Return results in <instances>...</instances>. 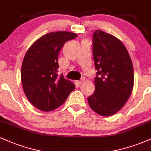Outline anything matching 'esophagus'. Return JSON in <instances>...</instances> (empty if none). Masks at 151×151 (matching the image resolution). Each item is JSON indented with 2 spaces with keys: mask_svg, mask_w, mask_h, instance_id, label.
Here are the masks:
<instances>
[{
  "mask_svg": "<svg viewBox=\"0 0 151 151\" xmlns=\"http://www.w3.org/2000/svg\"><path fill=\"white\" fill-rule=\"evenodd\" d=\"M76 82H77V84H78V85H81V84H82L83 80H79V81H76Z\"/></svg>",
  "mask_w": 151,
  "mask_h": 151,
  "instance_id": "esophagus-1",
  "label": "esophagus"
}]
</instances>
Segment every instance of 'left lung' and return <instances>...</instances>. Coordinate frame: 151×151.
Wrapping results in <instances>:
<instances>
[{
  "instance_id": "8db88e82",
  "label": "left lung",
  "mask_w": 151,
  "mask_h": 151,
  "mask_svg": "<svg viewBox=\"0 0 151 151\" xmlns=\"http://www.w3.org/2000/svg\"><path fill=\"white\" fill-rule=\"evenodd\" d=\"M92 51L95 91L89 104L99 115L109 116L124 106L132 92L134 74L131 58L122 42L100 30L93 32Z\"/></svg>"
}]
</instances>
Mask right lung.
Here are the masks:
<instances>
[{
  "label": "right lung",
  "mask_w": 151,
  "mask_h": 151,
  "mask_svg": "<svg viewBox=\"0 0 151 151\" xmlns=\"http://www.w3.org/2000/svg\"><path fill=\"white\" fill-rule=\"evenodd\" d=\"M73 32H49L37 40L26 52L21 67V81L27 99L36 108L50 111L65 103L75 89L74 84L58 76V55Z\"/></svg>",
  "instance_id": "obj_1"
}]
</instances>
